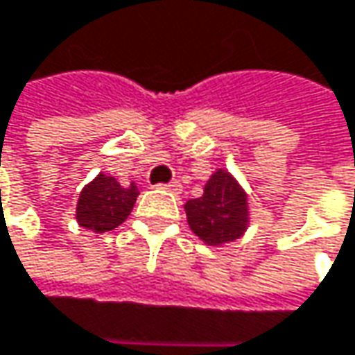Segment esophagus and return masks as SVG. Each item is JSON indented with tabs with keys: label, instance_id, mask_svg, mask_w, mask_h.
I'll return each mask as SVG.
<instances>
[{
	"label": "esophagus",
	"instance_id": "obj_1",
	"mask_svg": "<svg viewBox=\"0 0 355 355\" xmlns=\"http://www.w3.org/2000/svg\"><path fill=\"white\" fill-rule=\"evenodd\" d=\"M160 189H164V191H171V193H175V195H178V193L182 191V184H180L178 180H173V182L160 184Z\"/></svg>",
	"mask_w": 355,
	"mask_h": 355
}]
</instances>
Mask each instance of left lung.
Here are the masks:
<instances>
[{
    "mask_svg": "<svg viewBox=\"0 0 355 355\" xmlns=\"http://www.w3.org/2000/svg\"><path fill=\"white\" fill-rule=\"evenodd\" d=\"M184 211L191 230L209 245L234 242L248 227L245 193L225 171H217L207 180L203 197L187 201Z\"/></svg>",
    "mask_w": 355,
    "mask_h": 355,
    "instance_id": "8db88e82",
    "label": "left lung"
}]
</instances>
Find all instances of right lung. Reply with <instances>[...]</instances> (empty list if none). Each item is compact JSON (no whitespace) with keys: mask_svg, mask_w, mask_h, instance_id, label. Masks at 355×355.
<instances>
[{"mask_svg":"<svg viewBox=\"0 0 355 355\" xmlns=\"http://www.w3.org/2000/svg\"><path fill=\"white\" fill-rule=\"evenodd\" d=\"M140 191L136 184L121 187L113 177L97 175L81 191L77 205L79 225L93 230L97 234L115 230L134 209Z\"/></svg>","mask_w":355,"mask_h":355,"instance_id":"obj_1","label":"right lung"}]
</instances>
